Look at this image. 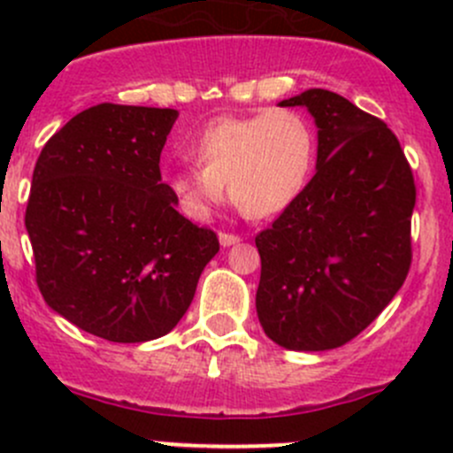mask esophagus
<instances>
[{"instance_id":"1","label":"esophagus","mask_w":453,"mask_h":453,"mask_svg":"<svg viewBox=\"0 0 453 453\" xmlns=\"http://www.w3.org/2000/svg\"><path fill=\"white\" fill-rule=\"evenodd\" d=\"M241 241L239 234H230V232H221L219 234V243L223 245V248H230V245H236Z\"/></svg>"}]
</instances>
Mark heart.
I'll use <instances>...</instances> for the list:
<instances>
[{
    "instance_id": "1",
    "label": "heart",
    "mask_w": 453,
    "mask_h": 453,
    "mask_svg": "<svg viewBox=\"0 0 453 453\" xmlns=\"http://www.w3.org/2000/svg\"><path fill=\"white\" fill-rule=\"evenodd\" d=\"M199 164L175 168L164 188L175 208L201 221L226 197L250 217H269L291 205L311 177L318 135L298 109L276 107L252 116L210 120L190 140Z\"/></svg>"
}]
</instances>
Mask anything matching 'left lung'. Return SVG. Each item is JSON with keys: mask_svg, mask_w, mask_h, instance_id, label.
Masks as SVG:
<instances>
[{"mask_svg": "<svg viewBox=\"0 0 453 453\" xmlns=\"http://www.w3.org/2000/svg\"><path fill=\"white\" fill-rule=\"evenodd\" d=\"M280 107H307L318 127L315 175L256 236V313L289 350H331L390 304L412 263L417 188L396 135L328 89Z\"/></svg>", "mask_w": 453, "mask_h": 453, "instance_id": "1", "label": "left lung"}]
</instances>
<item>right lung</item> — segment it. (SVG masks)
<instances>
[{"mask_svg": "<svg viewBox=\"0 0 453 453\" xmlns=\"http://www.w3.org/2000/svg\"><path fill=\"white\" fill-rule=\"evenodd\" d=\"M175 109L103 103L36 159L26 208L41 296L107 342L166 335L188 311L219 239L177 212L159 173Z\"/></svg>", "mask_w": 453, "mask_h": 453, "instance_id": "right-lung-1", "label": "right lung"}]
</instances>
